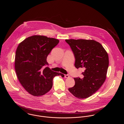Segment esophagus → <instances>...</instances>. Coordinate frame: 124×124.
I'll return each instance as SVG.
<instances>
[{"label": "esophagus", "instance_id": "1", "mask_svg": "<svg viewBox=\"0 0 124 124\" xmlns=\"http://www.w3.org/2000/svg\"><path fill=\"white\" fill-rule=\"evenodd\" d=\"M68 77H69V75L68 74H65V78H68Z\"/></svg>", "mask_w": 124, "mask_h": 124}]
</instances>
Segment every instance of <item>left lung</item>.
<instances>
[{"instance_id": "left-lung-1", "label": "left lung", "mask_w": 124, "mask_h": 124, "mask_svg": "<svg viewBox=\"0 0 124 124\" xmlns=\"http://www.w3.org/2000/svg\"><path fill=\"white\" fill-rule=\"evenodd\" d=\"M75 59L74 66L84 70L83 78H74L75 85L68 90L78 99H85L97 92L106 78L109 58L100 43L94 40L65 39Z\"/></svg>"}]
</instances>
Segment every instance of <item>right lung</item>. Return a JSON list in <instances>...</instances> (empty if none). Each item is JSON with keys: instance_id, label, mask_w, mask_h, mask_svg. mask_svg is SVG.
I'll return each mask as SVG.
<instances>
[{"instance_id": "1", "label": "right lung", "mask_w": 124, "mask_h": 124, "mask_svg": "<svg viewBox=\"0 0 124 124\" xmlns=\"http://www.w3.org/2000/svg\"><path fill=\"white\" fill-rule=\"evenodd\" d=\"M59 43L58 39L46 36L34 35L25 39L17 49L15 69L18 79L25 90L35 96L48 92L53 79L62 73L52 71L48 66L47 56Z\"/></svg>"}]
</instances>
